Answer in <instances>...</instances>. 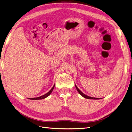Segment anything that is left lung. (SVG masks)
I'll use <instances>...</instances> for the list:
<instances>
[{
	"label": "left lung",
	"instance_id": "obj_1",
	"mask_svg": "<svg viewBox=\"0 0 132 132\" xmlns=\"http://www.w3.org/2000/svg\"><path fill=\"white\" fill-rule=\"evenodd\" d=\"M75 87H76V89H77V90H78V93L80 94L82 97H84V98H87V99H93V100H98V99H100V98H95V97H90V96H87V95H85L84 94V93H82V92L79 89H78V87L75 85Z\"/></svg>",
	"mask_w": 132,
	"mask_h": 132
}]
</instances>
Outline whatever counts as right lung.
<instances>
[{"mask_svg":"<svg viewBox=\"0 0 132 132\" xmlns=\"http://www.w3.org/2000/svg\"><path fill=\"white\" fill-rule=\"evenodd\" d=\"M54 86H55V85H54V86H53L52 88V89L50 90V91L49 92H48V93H47V94H45V95H43L41 96H39V97H35V98H29V99H30V100H41V99H43V98H45L48 97V96L51 94L53 90L54 89Z\"/></svg>","mask_w":132,"mask_h":132,"instance_id":"add662e5","label":"right lung"}]
</instances>
